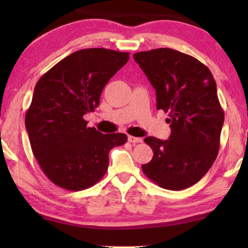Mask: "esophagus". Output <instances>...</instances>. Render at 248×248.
I'll use <instances>...</instances> for the list:
<instances>
[{
  "mask_svg": "<svg viewBox=\"0 0 248 248\" xmlns=\"http://www.w3.org/2000/svg\"><path fill=\"white\" fill-rule=\"evenodd\" d=\"M128 141L131 142V143H140V142H142V139H141V138L129 136L128 137Z\"/></svg>",
  "mask_w": 248,
  "mask_h": 248,
  "instance_id": "1",
  "label": "esophagus"
}]
</instances>
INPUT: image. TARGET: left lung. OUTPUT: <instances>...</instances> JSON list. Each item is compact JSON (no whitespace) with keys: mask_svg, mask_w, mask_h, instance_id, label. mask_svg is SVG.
<instances>
[{"mask_svg":"<svg viewBox=\"0 0 248 248\" xmlns=\"http://www.w3.org/2000/svg\"><path fill=\"white\" fill-rule=\"evenodd\" d=\"M156 92V108L169 114L167 140L146 137L153 150L142 170L159 187L182 190L207 174L220 148L224 112L217 84L204 64L189 54L158 48L133 54Z\"/></svg>","mask_w":248,"mask_h":248,"instance_id":"left-lung-1","label":"left lung"}]
</instances>
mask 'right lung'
<instances>
[{
  "label": "right lung",
  "instance_id": "1",
  "mask_svg": "<svg viewBox=\"0 0 248 248\" xmlns=\"http://www.w3.org/2000/svg\"><path fill=\"white\" fill-rule=\"evenodd\" d=\"M129 60V52L104 48L75 51L39 78L25 116L32 153L45 175L71 191L83 190L106 174L109 151L127 142L124 133L87 127L100 94Z\"/></svg>",
  "mask_w": 248,
  "mask_h": 248
}]
</instances>
